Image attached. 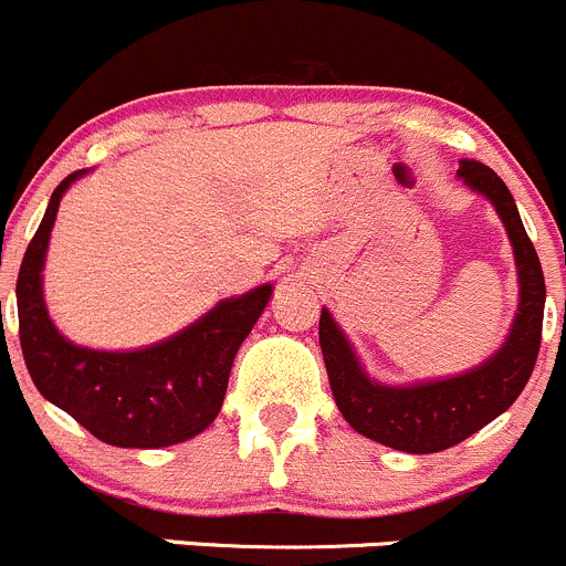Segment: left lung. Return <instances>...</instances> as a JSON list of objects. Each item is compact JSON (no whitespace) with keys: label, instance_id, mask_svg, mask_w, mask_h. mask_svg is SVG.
<instances>
[{"label":"left lung","instance_id":"8db88e82","mask_svg":"<svg viewBox=\"0 0 566 566\" xmlns=\"http://www.w3.org/2000/svg\"><path fill=\"white\" fill-rule=\"evenodd\" d=\"M457 176L492 203L509 233L517 266L520 302L506 340L479 366L454 377L385 385L366 374L349 338L327 307L318 318V344L327 366L335 405L355 432L407 454H434L462 443L495 421L523 394L542 340L545 275L525 233L506 184L486 165L462 159Z\"/></svg>","mask_w":566,"mask_h":566}]
</instances>
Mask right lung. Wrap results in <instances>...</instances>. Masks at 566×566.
Instances as JSON below:
<instances>
[{"label": "right lung", "instance_id": "obj_1", "mask_svg": "<svg viewBox=\"0 0 566 566\" xmlns=\"http://www.w3.org/2000/svg\"><path fill=\"white\" fill-rule=\"evenodd\" d=\"M87 176L76 170L52 192L21 261L15 302L19 338L43 399L117 449H165L203 432L220 412L233 357L264 313L275 285L217 302L159 344L106 352L80 346L54 327L43 300V264L63 195Z\"/></svg>", "mask_w": 566, "mask_h": 566}]
</instances>
